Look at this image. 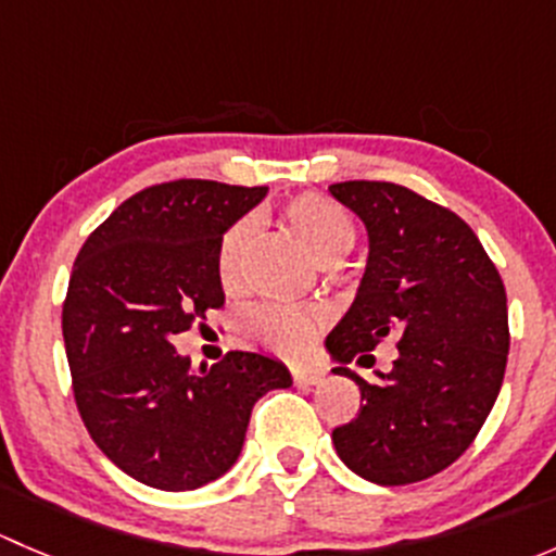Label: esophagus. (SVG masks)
<instances>
[{
    "label": "esophagus",
    "instance_id": "esophagus-1",
    "mask_svg": "<svg viewBox=\"0 0 556 556\" xmlns=\"http://www.w3.org/2000/svg\"><path fill=\"white\" fill-rule=\"evenodd\" d=\"M295 384H319L325 379L323 366H293Z\"/></svg>",
    "mask_w": 556,
    "mask_h": 556
}]
</instances>
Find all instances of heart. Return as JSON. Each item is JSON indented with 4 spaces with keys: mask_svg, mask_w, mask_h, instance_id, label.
I'll return each instance as SVG.
<instances>
[{
    "mask_svg": "<svg viewBox=\"0 0 556 556\" xmlns=\"http://www.w3.org/2000/svg\"><path fill=\"white\" fill-rule=\"evenodd\" d=\"M282 220L295 233L312 257L323 266H333L355 244V223L350 212L323 193H301L282 206ZM252 242V226L233 223L217 244V277L226 290H239L244 279V261ZM323 325V312L314 306L268 304L250 314L247 330L255 341L274 352L299 355Z\"/></svg>",
    "mask_w": 556,
    "mask_h": 556,
    "instance_id": "obj_1",
    "label": "heart"
}]
</instances>
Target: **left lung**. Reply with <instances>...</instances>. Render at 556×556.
Wrapping results in <instances>:
<instances>
[{
	"mask_svg": "<svg viewBox=\"0 0 556 556\" xmlns=\"http://www.w3.org/2000/svg\"><path fill=\"white\" fill-rule=\"evenodd\" d=\"M368 231L355 301L325 339L333 374L361 387V412L333 430L350 470L382 486L450 468L481 430L508 361L506 288L476 233L446 206L395 182L330 185ZM399 339V357L374 383L345 363Z\"/></svg>",
	"mask_w": 556,
	"mask_h": 556,
	"instance_id": "obj_1",
	"label": "left lung"
}]
</instances>
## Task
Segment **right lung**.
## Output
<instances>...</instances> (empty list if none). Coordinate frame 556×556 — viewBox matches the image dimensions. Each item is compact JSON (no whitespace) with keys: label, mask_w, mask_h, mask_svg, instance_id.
<instances>
[{"label":"right lung","mask_w":556,"mask_h":556,"mask_svg":"<svg viewBox=\"0 0 556 556\" xmlns=\"http://www.w3.org/2000/svg\"><path fill=\"white\" fill-rule=\"evenodd\" d=\"M268 188L174 179L123 201L88 237L61 330L77 412L123 473L166 492L199 490L239 459L252 406L290 387L257 352L190 368L172 339L220 309V237Z\"/></svg>","instance_id":"add662e5"}]
</instances>
